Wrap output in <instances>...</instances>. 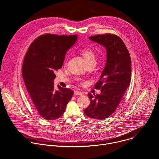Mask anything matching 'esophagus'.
I'll return each mask as SVG.
<instances>
[{"label":"esophagus","mask_w":159,"mask_h":159,"mask_svg":"<svg viewBox=\"0 0 159 159\" xmlns=\"http://www.w3.org/2000/svg\"><path fill=\"white\" fill-rule=\"evenodd\" d=\"M74 94L75 95L82 96L83 94V93L81 91H80V90H75V91H74Z\"/></svg>","instance_id":"34e87169"}]
</instances>
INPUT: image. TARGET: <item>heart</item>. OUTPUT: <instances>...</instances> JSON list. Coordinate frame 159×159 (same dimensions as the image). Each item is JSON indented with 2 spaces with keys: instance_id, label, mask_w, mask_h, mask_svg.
<instances>
[{
  "instance_id": "obj_1",
  "label": "heart",
  "mask_w": 159,
  "mask_h": 159,
  "mask_svg": "<svg viewBox=\"0 0 159 159\" xmlns=\"http://www.w3.org/2000/svg\"><path fill=\"white\" fill-rule=\"evenodd\" d=\"M82 55L86 61L88 63L91 61H96V56L94 52L90 49H84L82 51Z\"/></svg>"
}]
</instances>
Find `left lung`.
<instances>
[{
  "label": "left lung",
  "mask_w": 159,
  "mask_h": 159,
  "mask_svg": "<svg viewBox=\"0 0 159 159\" xmlns=\"http://www.w3.org/2000/svg\"><path fill=\"white\" fill-rule=\"evenodd\" d=\"M89 39L106 49V62L100 79L95 88L101 94L89 93L90 105L84 110L89 118L104 120L111 116L118 106L131 77V60L122 39L112 34L90 36Z\"/></svg>",
  "instance_id": "8db88e82"
}]
</instances>
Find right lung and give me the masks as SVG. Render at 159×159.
<instances>
[{
    "mask_svg": "<svg viewBox=\"0 0 159 159\" xmlns=\"http://www.w3.org/2000/svg\"><path fill=\"white\" fill-rule=\"evenodd\" d=\"M77 39V35L43 34L31 44L22 68L30 101L38 114L47 120L61 117L74 92L58 85L55 71L63 66L65 54Z\"/></svg>",
    "mask_w": 159,
    "mask_h": 159,
    "instance_id": "1",
    "label": "right lung"
}]
</instances>
